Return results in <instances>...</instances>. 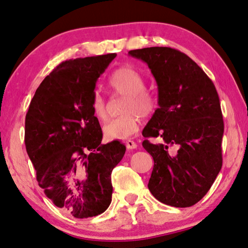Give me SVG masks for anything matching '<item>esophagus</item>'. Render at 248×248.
<instances>
[{"label": "esophagus", "instance_id": "obj_1", "mask_svg": "<svg viewBox=\"0 0 248 248\" xmlns=\"http://www.w3.org/2000/svg\"><path fill=\"white\" fill-rule=\"evenodd\" d=\"M124 144H125V146H127L128 150H134V149L138 148V145H137L136 142L132 141V140H127V141L124 142Z\"/></svg>", "mask_w": 248, "mask_h": 248}]
</instances>
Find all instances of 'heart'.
Segmentation results:
<instances>
[{"instance_id":"b5f03b06","label":"heart","mask_w":248,"mask_h":248,"mask_svg":"<svg viewBox=\"0 0 248 248\" xmlns=\"http://www.w3.org/2000/svg\"><path fill=\"white\" fill-rule=\"evenodd\" d=\"M145 78L131 66L116 70L109 78V86L116 93L127 96L123 107L124 116L107 121L104 125V136L110 141H123L134 136L139 130V116L149 117L156 109V98L145 90ZM92 111L99 120L106 117V102L103 95L96 92L92 98Z\"/></svg>"}]
</instances>
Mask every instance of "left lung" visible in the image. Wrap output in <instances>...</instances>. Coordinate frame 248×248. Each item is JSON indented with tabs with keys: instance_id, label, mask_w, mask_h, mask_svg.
<instances>
[{
	"instance_id": "obj_1",
	"label": "left lung",
	"mask_w": 248,
	"mask_h": 248,
	"mask_svg": "<svg viewBox=\"0 0 248 248\" xmlns=\"http://www.w3.org/2000/svg\"><path fill=\"white\" fill-rule=\"evenodd\" d=\"M151 70L157 84L158 108L142 131V142L154 166L149 189L161 202L191 207L204 197L222 167L224 132L215 84L194 60L178 50L151 47L129 51ZM178 146L174 155L168 146Z\"/></svg>"
}]
</instances>
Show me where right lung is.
I'll return each instance as SVG.
<instances>
[{"mask_svg":"<svg viewBox=\"0 0 248 248\" xmlns=\"http://www.w3.org/2000/svg\"><path fill=\"white\" fill-rule=\"evenodd\" d=\"M116 56L62 62L41 82L25 119V145L39 186L78 219L109 207L111 171L125 152L119 141L102 144V128L92 111L97 78Z\"/></svg>","mask_w":248,"mask_h":248,"instance_id":"right-lung-1","label":"right lung"}]
</instances>
